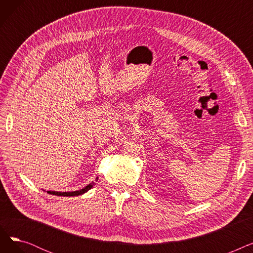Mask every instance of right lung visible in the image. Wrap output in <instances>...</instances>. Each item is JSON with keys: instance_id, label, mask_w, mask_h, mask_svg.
Here are the masks:
<instances>
[{"instance_id": "obj_1", "label": "right lung", "mask_w": 253, "mask_h": 253, "mask_svg": "<svg viewBox=\"0 0 253 253\" xmlns=\"http://www.w3.org/2000/svg\"><path fill=\"white\" fill-rule=\"evenodd\" d=\"M97 181V177L96 180ZM95 185V182L92 181L91 183H89L88 185H86L85 188H83L82 190H79V191H74V192H55V191H47L48 194L50 195H55V196H62V197H75V196H80V195H83L86 192H88L90 189H92L93 187Z\"/></svg>"}]
</instances>
